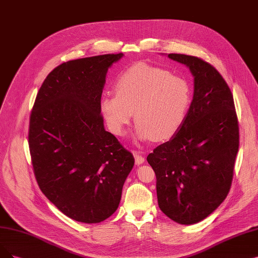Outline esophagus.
<instances>
[{"label":"esophagus","mask_w":258,"mask_h":258,"mask_svg":"<svg viewBox=\"0 0 258 258\" xmlns=\"http://www.w3.org/2000/svg\"><path fill=\"white\" fill-rule=\"evenodd\" d=\"M133 156H135L137 165H141L144 163V161H145V158L143 157V154L140 151H133Z\"/></svg>","instance_id":"1"}]
</instances>
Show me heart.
<instances>
[{
    "label": "heart",
    "instance_id": "1",
    "mask_svg": "<svg viewBox=\"0 0 258 258\" xmlns=\"http://www.w3.org/2000/svg\"><path fill=\"white\" fill-rule=\"evenodd\" d=\"M114 93L102 95L99 108L109 129L121 136L133 115L140 140L170 139L186 118L191 90L184 78L138 63L118 75Z\"/></svg>",
    "mask_w": 258,
    "mask_h": 258
}]
</instances>
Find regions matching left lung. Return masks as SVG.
Returning a JSON list of instances; mask_svg holds the SVG:
<instances>
[{
  "label": "left lung",
  "instance_id": "obj_1",
  "mask_svg": "<svg viewBox=\"0 0 258 258\" xmlns=\"http://www.w3.org/2000/svg\"><path fill=\"white\" fill-rule=\"evenodd\" d=\"M189 68L194 97L183 125L147 161L157 177L161 211L180 224L197 223L228 196L239 147L232 92L219 72L201 58L169 54Z\"/></svg>",
  "mask_w": 258,
  "mask_h": 258
}]
</instances>
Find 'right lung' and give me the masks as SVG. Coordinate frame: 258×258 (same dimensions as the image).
Masks as SVG:
<instances>
[{
	"mask_svg": "<svg viewBox=\"0 0 258 258\" xmlns=\"http://www.w3.org/2000/svg\"><path fill=\"white\" fill-rule=\"evenodd\" d=\"M107 54L58 66L41 86L29 117L28 145L45 197L68 217L97 223L114 213L135 165L133 154L105 130L99 102Z\"/></svg>",
	"mask_w": 258,
	"mask_h": 258,
	"instance_id": "add662e5",
	"label": "right lung"
}]
</instances>
